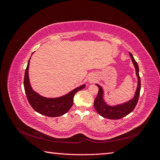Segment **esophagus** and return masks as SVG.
<instances>
[{"mask_svg": "<svg viewBox=\"0 0 160 160\" xmlns=\"http://www.w3.org/2000/svg\"><path fill=\"white\" fill-rule=\"evenodd\" d=\"M95 80V77H93V76H91V77H89V81L90 82V83H92V82H93Z\"/></svg>", "mask_w": 160, "mask_h": 160, "instance_id": "esophagus-1", "label": "esophagus"}]
</instances>
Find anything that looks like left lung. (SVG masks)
Instances as JSON below:
<instances>
[{
  "instance_id": "1",
  "label": "left lung",
  "mask_w": 160,
  "mask_h": 160,
  "mask_svg": "<svg viewBox=\"0 0 160 160\" xmlns=\"http://www.w3.org/2000/svg\"><path fill=\"white\" fill-rule=\"evenodd\" d=\"M129 53L131 59H132V61L133 62V64L135 67L138 81L137 89L136 91H135V95L132 99L127 101V102L111 106L106 103V102L104 101V91L103 88L99 85L95 84L99 88V91L98 95H97V98L94 101V107L95 110L97 111V112L101 116H102L103 118L109 119H119L122 118L132 112L138 103L140 89H141V80H140L139 75V67L137 62L134 59L132 53Z\"/></svg>"
}]
</instances>
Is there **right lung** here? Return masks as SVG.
<instances>
[{
    "instance_id": "obj_1",
    "label": "right lung",
    "mask_w": 160,
    "mask_h": 160,
    "mask_svg": "<svg viewBox=\"0 0 160 160\" xmlns=\"http://www.w3.org/2000/svg\"><path fill=\"white\" fill-rule=\"evenodd\" d=\"M30 59L28 61L25 72L24 88H25L27 99L31 107L38 113L51 118L59 117L68 112L73 104V98L75 95L77 91L84 89L85 85H82L69 92L67 94L59 98H48L43 97L34 91L31 85L29 77H28V67H29Z\"/></svg>"
}]
</instances>
